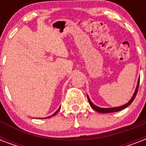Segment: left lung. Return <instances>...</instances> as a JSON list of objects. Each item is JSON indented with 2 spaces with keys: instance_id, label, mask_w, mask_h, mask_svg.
<instances>
[{
  "instance_id": "left-lung-1",
  "label": "left lung",
  "mask_w": 146,
  "mask_h": 146,
  "mask_svg": "<svg viewBox=\"0 0 146 146\" xmlns=\"http://www.w3.org/2000/svg\"><path fill=\"white\" fill-rule=\"evenodd\" d=\"M139 85V81H138V85H137V87H136V91H135V92H134L133 96L132 97V98L130 99V101H129L128 103H127V104H124V105H123V106L117 107V108H99V107L96 106V105H95V104H94L93 103L91 102V101H90L89 98L88 97V96H87V97H88V101H89V104H90V106H91L92 108L95 110V111H98V112H100V113H111V112H117V111H121V110H123V109L126 108L127 107L129 106V104H131L132 102H133V100L135 99V98H136V94H137V92H138Z\"/></svg>"
}]
</instances>
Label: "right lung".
<instances>
[{"mask_svg": "<svg viewBox=\"0 0 146 146\" xmlns=\"http://www.w3.org/2000/svg\"><path fill=\"white\" fill-rule=\"evenodd\" d=\"M60 108H59V109H58V110H57V111H56V112H55L54 113H53V114H52V115H51V116H54L55 114H56V113H57V112H58V111H59V110H60ZM46 118H47V117H46Z\"/></svg>", "mask_w": 146, "mask_h": 146, "instance_id": "right-lung-1", "label": "right lung"}]
</instances>
